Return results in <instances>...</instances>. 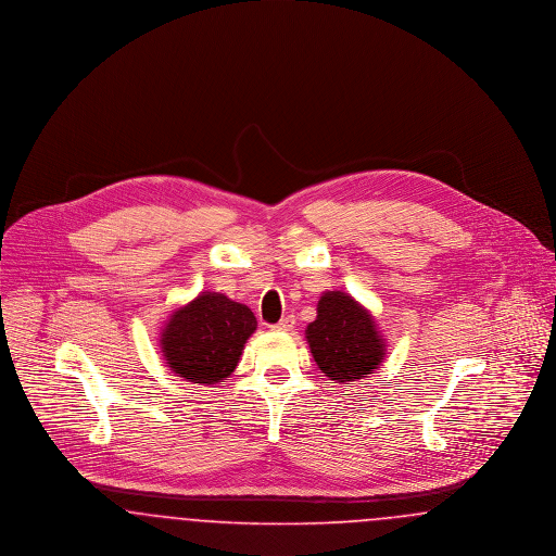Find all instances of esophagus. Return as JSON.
I'll return each instance as SVG.
<instances>
[{"mask_svg": "<svg viewBox=\"0 0 556 556\" xmlns=\"http://www.w3.org/2000/svg\"><path fill=\"white\" fill-rule=\"evenodd\" d=\"M270 329H273V331H291V329H293V318H281V320L275 323Z\"/></svg>", "mask_w": 556, "mask_h": 556, "instance_id": "obj_1", "label": "esophagus"}]
</instances>
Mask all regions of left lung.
<instances>
[{
	"label": "left lung",
	"instance_id": "8db88e82",
	"mask_svg": "<svg viewBox=\"0 0 556 556\" xmlns=\"http://www.w3.org/2000/svg\"><path fill=\"white\" fill-rule=\"evenodd\" d=\"M306 342L318 369L336 383L367 377L386 356L375 318L344 291L320 295L317 318L306 327Z\"/></svg>",
	"mask_w": 556,
	"mask_h": 556
}]
</instances>
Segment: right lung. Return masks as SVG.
<instances>
[{
  "instance_id": "right-lung-1",
  "label": "right lung",
  "mask_w": 556,
  "mask_h": 556,
  "mask_svg": "<svg viewBox=\"0 0 556 556\" xmlns=\"http://www.w3.org/2000/svg\"><path fill=\"white\" fill-rule=\"evenodd\" d=\"M256 317L225 293L202 291L177 308L160 333L166 367L193 383H218L238 367Z\"/></svg>"
}]
</instances>
